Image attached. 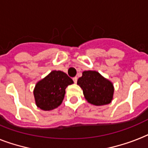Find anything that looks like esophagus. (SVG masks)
Returning a JSON list of instances; mask_svg holds the SVG:
<instances>
[{
    "label": "esophagus",
    "mask_w": 148,
    "mask_h": 148,
    "mask_svg": "<svg viewBox=\"0 0 148 148\" xmlns=\"http://www.w3.org/2000/svg\"><path fill=\"white\" fill-rule=\"evenodd\" d=\"M73 81H74V83H77V77H74V78H73Z\"/></svg>",
    "instance_id": "obj_1"
}]
</instances>
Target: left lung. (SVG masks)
I'll use <instances>...</instances> for the list:
<instances>
[{"label": "left lung", "instance_id": "1", "mask_svg": "<svg viewBox=\"0 0 148 148\" xmlns=\"http://www.w3.org/2000/svg\"><path fill=\"white\" fill-rule=\"evenodd\" d=\"M77 84L82 88L86 100L94 105H105L112 101L114 95L112 83L98 72L84 71L82 77L77 80Z\"/></svg>", "mask_w": 148, "mask_h": 148}]
</instances>
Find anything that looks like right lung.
Wrapping results in <instances>:
<instances>
[{"label": "right lung", "mask_w": 148, "mask_h": 148, "mask_svg": "<svg viewBox=\"0 0 148 148\" xmlns=\"http://www.w3.org/2000/svg\"><path fill=\"white\" fill-rule=\"evenodd\" d=\"M74 81L67 74L53 71L38 82L34 90L36 104L44 110H51L62 103L65 89Z\"/></svg>", "instance_id": "1"}]
</instances>
